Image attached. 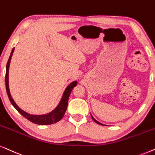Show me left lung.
Segmentation results:
<instances>
[{
  "mask_svg": "<svg viewBox=\"0 0 155 155\" xmlns=\"http://www.w3.org/2000/svg\"><path fill=\"white\" fill-rule=\"evenodd\" d=\"M91 118H92L93 119V121H94L95 122V123H97V124H100V125H104V124H102V123H100V122H99L98 121H97L96 120V119H95V118H94V117H93V116H92V114H91ZM104 126H105V125H104Z\"/></svg>",
  "mask_w": 155,
  "mask_h": 155,
  "instance_id": "8db88e82",
  "label": "left lung"
}]
</instances>
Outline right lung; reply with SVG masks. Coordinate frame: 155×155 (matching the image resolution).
Masks as SVG:
<instances>
[{"instance_id":"add662e5","label":"right lung","mask_w":155,"mask_h":155,"mask_svg":"<svg viewBox=\"0 0 155 155\" xmlns=\"http://www.w3.org/2000/svg\"><path fill=\"white\" fill-rule=\"evenodd\" d=\"M15 51V48H13L11 53H10L9 60L8 61L7 65H6V73H5V87H6V91H7L8 96L9 97V100L12 106L22 115L23 117H25L26 119L30 121L32 123L39 124V125H49V124H53L54 123H57L59 121H60L61 119L63 118L64 115L66 112L67 105H68V100L69 97L70 95V93L72 91L74 87L77 86L78 82L77 81L71 82V84H69L68 86H67V88H65V90L63 93L62 98H61L60 102L58 104V106L54 109L53 111H51V112L45 114H39V115H35V114H31L29 113L26 112L25 111L21 110V108L19 107V106L15 103L14 100L11 96L10 92V88H9V67L10 64V60H11L13 52Z\"/></svg>"}]
</instances>
